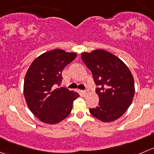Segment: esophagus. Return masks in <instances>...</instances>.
Instances as JSON below:
<instances>
[{
	"label": "esophagus",
	"instance_id": "34e87169",
	"mask_svg": "<svg viewBox=\"0 0 154 154\" xmlns=\"http://www.w3.org/2000/svg\"><path fill=\"white\" fill-rule=\"evenodd\" d=\"M87 93H88V91H87V90H83V91H82V94H83V95H84V96H85V95H86Z\"/></svg>",
	"mask_w": 154,
	"mask_h": 154
}]
</instances>
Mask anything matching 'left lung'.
Returning <instances> with one entry per match:
<instances>
[{
	"instance_id": "left-lung-1",
	"label": "left lung",
	"mask_w": 154,
	"mask_h": 154,
	"mask_svg": "<svg viewBox=\"0 0 154 154\" xmlns=\"http://www.w3.org/2000/svg\"><path fill=\"white\" fill-rule=\"evenodd\" d=\"M81 59L92 72L99 98L98 105L89 108L91 114L105 123L120 118L135 95V83L129 68L117 56L103 50L82 53Z\"/></svg>"
}]
</instances>
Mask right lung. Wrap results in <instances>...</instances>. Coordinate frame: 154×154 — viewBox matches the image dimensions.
I'll return each mask as SVG.
<instances>
[{"mask_svg":"<svg viewBox=\"0 0 154 154\" xmlns=\"http://www.w3.org/2000/svg\"><path fill=\"white\" fill-rule=\"evenodd\" d=\"M77 56L60 49L44 53L30 65L24 81V95L30 110L41 121L56 124L71 113L73 102L80 95L65 87L62 72Z\"/></svg>","mask_w":154,"mask_h":154,"instance_id":"add662e5","label":"right lung"}]
</instances>
